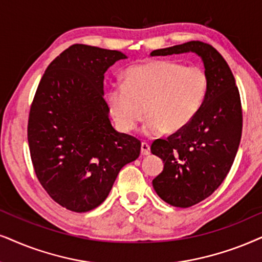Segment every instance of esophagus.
Here are the masks:
<instances>
[{"mask_svg": "<svg viewBox=\"0 0 262 262\" xmlns=\"http://www.w3.org/2000/svg\"><path fill=\"white\" fill-rule=\"evenodd\" d=\"M151 154L150 151V145L147 142H141V155L142 156H148Z\"/></svg>", "mask_w": 262, "mask_h": 262, "instance_id": "34e87169", "label": "esophagus"}]
</instances>
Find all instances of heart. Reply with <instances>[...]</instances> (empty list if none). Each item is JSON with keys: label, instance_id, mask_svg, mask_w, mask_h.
Masks as SVG:
<instances>
[{"label": "heart", "instance_id": "heart-1", "mask_svg": "<svg viewBox=\"0 0 262 262\" xmlns=\"http://www.w3.org/2000/svg\"><path fill=\"white\" fill-rule=\"evenodd\" d=\"M208 93L207 74L197 66L170 60L134 65L124 72V84L107 88V106L121 132L130 133L145 116L146 135L173 134L193 121Z\"/></svg>", "mask_w": 262, "mask_h": 262}]
</instances>
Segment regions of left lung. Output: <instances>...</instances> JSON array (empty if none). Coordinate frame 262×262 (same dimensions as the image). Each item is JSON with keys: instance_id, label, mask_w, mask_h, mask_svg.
I'll return each mask as SVG.
<instances>
[{"instance_id": "1", "label": "left lung", "mask_w": 262, "mask_h": 262, "mask_svg": "<svg viewBox=\"0 0 262 262\" xmlns=\"http://www.w3.org/2000/svg\"><path fill=\"white\" fill-rule=\"evenodd\" d=\"M192 52L201 57L208 93L193 121L183 130L152 142L151 152L164 163L152 185L173 207L200 203L220 186L230 171L242 137L239 92L230 66L213 46L191 41L151 52V57Z\"/></svg>"}]
</instances>
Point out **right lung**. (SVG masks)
<instances>
[{
	"instance_id": "obj_1",
	"label": "right lung",
	"mask_w": 262,
	"mask_h": 262,
	"mask_svg": "<svg viewBox=\"0 0 262 262\" xmlns=\"http://www.w3.org/2000/svg\"><path fill=\"white\" fill-rule=\"evenodd\" d=\"M122 52L72 45L48 65L30 107L28 141L38 181L53 201L85 213L110 193L141 142L112 127L104 74Z\"/></svg>"
}]
</instances>
